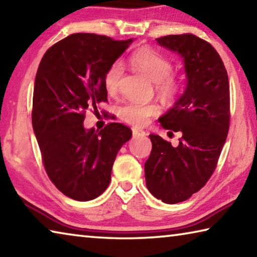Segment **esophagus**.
I'll return each mask as SVG.
<instances>
[{
	"mask_svg": "<svg viewBox=\"0 0 257 257\" xmlns=\"http://www.w3.org/2000/svg\"><path fill=\"white\" fill-rule=\"evenodd\" d=\"M145 132L143 129H139V128H133V136L134 137H141V136H144Z\"/></svg>",
	"mask_w": 257,
	"mask_h": 257,
	"instance_id": "1",
	"label": "esophagus"
}]
</instances>
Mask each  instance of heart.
Masks as SVG:
<instances>
[{"instance_id": "b5f03b06", "label": "heart", "mask_w": 257, "mask_h": 257, "mask_svg": "<svg viewBox=\"0 0 257 257\" xmlns=\"http://www.w3.org/2000/svg\"><path fill=\"white\" fill-rule=\"evenodd\" d=\"M135 69L155 82L158 92L164 97H172L179 89V81L171 75L172 63L159 52L151 49H141L135 52L130 59ZM123 67L120 62L113 63L104 76V86L107 93L113 94L119 88ZM159 107L153 103L130 101L119 107V116L125 122L134 125H144L151 116L158 114Z\"/></svg>"}]
</instances>
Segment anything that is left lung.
Instances as JSON below:
<instances>
[{
  "label": "left lung",
  "mask_w": 257,
  "mask_h": 257,
  "mask_svg": "<svg viewBox=\"0 0 257 257\" xmlns=\"http://www.w3.org/2000/svg\"><path fill=\"white\" fill-rule=\"evenodd\" d=\"M156 42L181 56L187 81L181 96L159 118L164 129L181 134L179 145L151 134L145 179L154 197L176 204L201 189L215 170L229 130V80L217 52L195 35H169Z\"/></svg>",
  "instance_id": "obj_1"
}]
</instances>
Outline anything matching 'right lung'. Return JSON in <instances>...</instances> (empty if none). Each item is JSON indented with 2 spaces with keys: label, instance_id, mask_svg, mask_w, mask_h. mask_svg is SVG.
Listing matches in <instances>:
<instances>
[{
  "label": "right lung",
  "instance_id": "obj_1",
  "mask_svg": "<svg viewBox=\"0 0 257 257\" xmlns=\"http://www.w3.org/2000/svg\"><path fill=\"white\" fill-rule=\"evenodd\" d=\"M134 42L96 34H72L51 46L38 67L33 97V129L47 176L76 201L98 197L111 180L112 165L132 130L108 123L84 127L85 112L107 101L104 76Z\"/></svg>",
  "mask_w": 257,
  "mask_h": 257
}]
</instances>
